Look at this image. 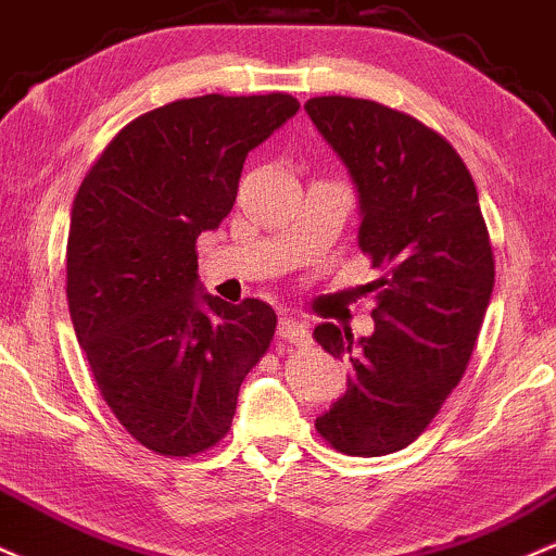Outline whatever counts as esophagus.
I'll return each mask as SVG.
<instances>
[{
	"mask_svg": "<svg viewBox=\"0 0 556 556\" xmlns=\"http://www.w3.org/2000/svg\"><path fill=\"white\" fill-rule=\"evenodd\" d=\"M278 336L289 344H307L309 341V328L304 323H299L296 317H280L278 323Z\"/></svg>",
	"mask_w": 556,
	"mask_h": 556,
	"instance_id": "34e87169",
	"label": "esophagus"
}]
</instances>
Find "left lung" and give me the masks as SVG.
<instances>
[{
	"instance_id": "obj_1",
	"label": "left lung",
	"mask_w": 556,
	"mask_h": 556,
	"mask_svg": "<svg viewBox=\"0 0 556 556\" xmlns=\"http://www.w3.org/2000/svg\"><path fill=\"white\" fill-rule=\"evenodd\" d=\"M304 110L354 180L359 249L380 273L370 336L315 328L354 370L315 428L339 452L383 457L413 444L465 376L494 291L489 228L463 157L413 115L352 97Z\"/></svg>"
}]
</instances>
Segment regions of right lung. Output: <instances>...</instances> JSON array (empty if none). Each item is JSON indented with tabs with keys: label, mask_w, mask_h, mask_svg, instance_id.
Returning a JSON list of instances; mask_svg holds the SVG:
<instances>
[{
	"label": "right lung",
	"mask_w": 556,
	"mask_h": 556,
	"mask_svg": "<svg viewBox=\"0 0 556 556\" xmlns=\"http://www.w3.org/2000/svg\"><path fill=\"white\" fill-rule=\"evenodd\" d=\"M296 110L291 93L178 99L128 123L73 202L76 339L121 426L165 457L228 433L241 383L276 333L270 304L204 294L197 239L233 210L247 154Z\"/></svg>",
	"instance_id": "right-lung-1"
}]
</instances>
